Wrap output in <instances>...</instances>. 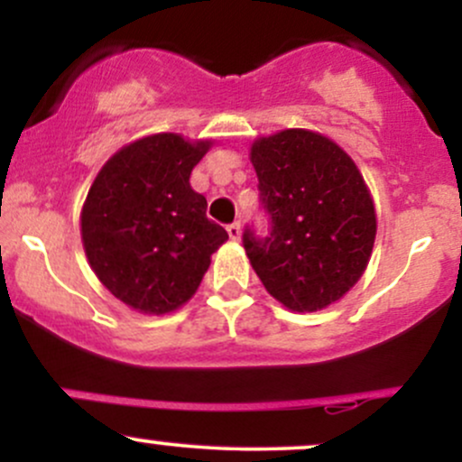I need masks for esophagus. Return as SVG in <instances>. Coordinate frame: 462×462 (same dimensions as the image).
<instances>
[{
	"label": "esophagus",
	"mask_w": 462,
	"mask_h": 462,
	"mask_svg": "<svg viewBox=\"0 0 462 462\" xmlns=\"http://www.w3.org/2000/svg\"><path fill=\"white\" fill-rule=\"evenodd\" d=\"M226 230H227V236H230L232 241H241V224H238V221L227 226Z\"/></svg>",
	"instance_id": "1"
}]
</instances>
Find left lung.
<instances>
[{
    "label": "left lung",
    "instance_id": "obj_1",
    "mask_svg": "<svg viewBox=\"0 0 462 462\" xmlns=\"http://www.w3.org/2000/svg\"><path fill=\"white\" fill-rule=\"evenodd\" d=\"M272 235H243L267 293L293 312L334 304L358 282L374 249L375 206L349 153L319 132L280 130L249 147Z\"/></svg>",
    "mask_w": 462,
    "mask_h": 462
}]
</instances>
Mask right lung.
<instances>
[{
    "instance_id": "right-lung-1",
    "label": "right lung",
    "mask_w": 462,
    "mask_h": 462,
    "mask_svg": "<svg viewBox=\"0 0 462 462\" xmlns=\"http://www.w3.org/2000/svg\"><path fill=\"white\" fill-rule=\"evenodd\" d=\"M213 141L161 132L121 147L95 176L79 235L88 264L116 300L167 315L193 298L227 232L190 187Z\"/></svg>"
}]
</instances>
